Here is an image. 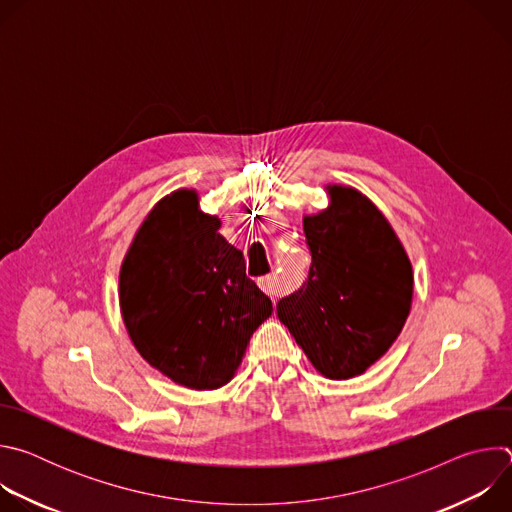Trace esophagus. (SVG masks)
Returning <instances> with one entry per match:
<instances>
[{"label":"esophagus","instance_id":"34e87169","mask_svg":"<svg viewBox=\"0 0 512 512\" xmlns=\"http://www.w3.org/2000/svg\"><path fill=\"white\" fill-rule=\"evenodd\" d=\"M259 287L265 291L267 296H277L279 294V281H277V277L275 275H265V277H261L259 281Z\"/></svg>","mask_w":512,"mask_h":512}]
</instances>
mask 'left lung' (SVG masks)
<instances>
[{"mask_svg":"<svg viewBox=\"0 0 512 512\" xmlns=\"http://www.w3.org/2000/svg\"><path fill=\"white\" fill-rule=\"evenodd\" d=\"M326 194V208L304 214L310 277L279 300L277 318L322 377L346 381L401 334L413 302V267L369 196L346 184H326Z\"/></svg>","mask_w":512,"mask_h":512,"instance_id":"8db88e82","label":"left lung"}]
</instances>
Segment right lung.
Wrapping results in <instances>:
<instances>
[{"label": "right lung", "mask_w": 512, "mask_h": 512, "mask_svg": "<svg viewBox=\"0 0 512 512\" xmlns=\"http://www.w3.org/2000/svg\"><path fill=\"white\" fill-rule=\"evenodd\" d=\"M221 225L200 210L194 188H178L145 214L119 269V308L135 350L194 391L227 385L273 312Z\"/></svg>", "instance_id": "add662e5"}]
</instances>
